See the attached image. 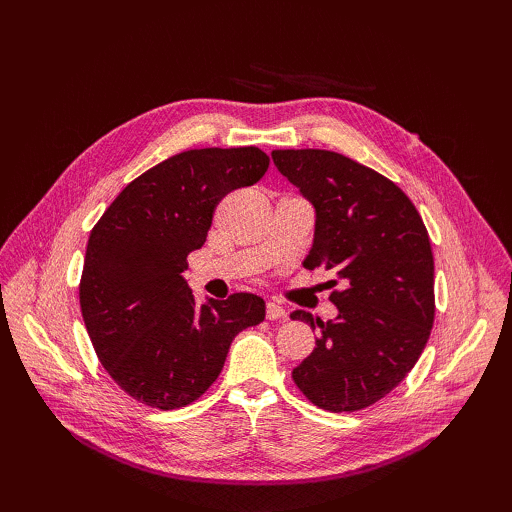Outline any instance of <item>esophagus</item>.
I'll list each match as a JSON object with an SVG mask.
<instances>
[{"mask_svg":"<svg viewBox=\"0 0 512 512\" xmlns=\"http://www.w3.org/2000/svg\"><path fill=\"white\" fill-rule=\"evenodd\" d=\"M267 318L269 320H286V309L273 301L267 303Z\"/></svg>","mask_w":512,"mask_h":512,"instance_id":"34e87169","label":"esophagus"}]
</instances>
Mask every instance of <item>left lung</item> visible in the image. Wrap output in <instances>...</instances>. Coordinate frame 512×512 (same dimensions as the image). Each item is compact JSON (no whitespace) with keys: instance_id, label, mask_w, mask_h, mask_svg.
I'll use <instances>...</instances> for the list:
<instances>
[{"instance_id":"1","label":"left lung","mask_w":512,"mask_h":512,"mask_svg":"<svg viewBox=\"0 0 512 512\" xmlns=\"http://www.w3.org/2000/svg\"><path fill=\"white\" fill-rule=\"evenodd\" d=\"M271 158L316 211L303 267L342 282L331 292L333 320L290 314L320 327L314 352L292 369L294 384L318 408L363 410L408 376L429 339L436 309L427 228L393 181L342 153L275 149Z\"/></svg>"}]
</instances>
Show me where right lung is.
Instances as JSON below:
<instances>
[{
  "label": "right lung",
  "mask_w": 512,
  "mask_h": 512,
  "mask_svg": "<svg viewBox=\"0 0 512 512\" xmlns=\"http://www.w3.org/2000/svg\"><path fill=\"white\" fill-rule=\"evenodd\" d=\"M267 168L258 147L177 153L126 185L91 230L79 288L85 327L104 369L141 404H192L218 380L232 339L265 320V301L250 292L196 305L183 271L220 200Z\"/></svg>",
  "instance_id": "1"
}]
</instances>
